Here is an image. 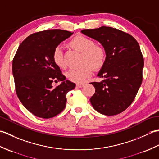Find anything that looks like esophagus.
Here are the masks:
<instances>
[{"instance_id": "obj_1", "label": "esophagus", "mask_w": 159, "mask_h": 159, "mask_svg": "<svg viewBox=\"0 0 159 159\" xmlns=\"http://www.w3.org/2000/svg\"><path fill=\"white\" fill-rule=\"evenodd\" d=\"M85 85V83H77L76 84V87H79V88H81V87H84Z\"/></svg>"}]
</instances>
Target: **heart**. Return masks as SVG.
<instances>
[{
    "instance_id": "b5f03b06",
    "label": "heart",
    "mask_w": 159,
    "mask_h": 159,
    "mask_svg": "<svg viewBox=\"0 0 159 159\" xmlns=\"http://www.w3.org/2000/svg\"><path fill=\"white\" fill-rule=\"evenodd\" d=\"M69 46L74 50L82 53L81 65L83 67L77 70H70L66 76L73 82L81 83L92 74V68L99 70L105 61V52L95 42L82 35L76 36L69 42ZM52 61L61 69L66 67L62 49L57 46L52 52Z\"/></svg>"
}]
</instances>
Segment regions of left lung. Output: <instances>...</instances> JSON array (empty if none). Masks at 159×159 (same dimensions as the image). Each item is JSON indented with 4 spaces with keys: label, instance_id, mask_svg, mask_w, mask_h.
Segmentation results:
<instances>
[{
    "label": "left lung",
    "instance_id": "left-lung-1",
    "mask_svg": "<svg viewBox=\"0 0 159 159\" xmlns=\"http://www.w3.org/2000/svg\"><path fill=\"white\" fill-rule=\"evenodd\" d=\"M81 33L99 42L106 54L97 75L102 80L90 83L96 89L91 104L105 116L123 112L133 102L142 83L144 61L139 43L128 33L109 26L83 29Z\"/></svg>",
    "mask_w": 159,
    "mask_h": 159
}]
</instances>
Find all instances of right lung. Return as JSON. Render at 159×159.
Returning <instances> with one entry per match:
<instances>
[{
  "label": "right lung",
  "instance_id": "obj_1",
  "mask_svg": "<svg viewBox=\"0 0 159 159\" xmlns=\"http://www.w3.org/2000/svg\"><path fill=\"white\" fill-rule=\"evenodd\" d=\"M73 34L61 29L33 33L20 43L13 60L16 92L26 109L34 116L48 119L65 109L66 94L75 83L66 80L52 61V52L59 43ZM62 83L53 88L52 83Z\"/></svg>",
  "mask_w": 159,
  "mask_h": 159
}]
</instances>
